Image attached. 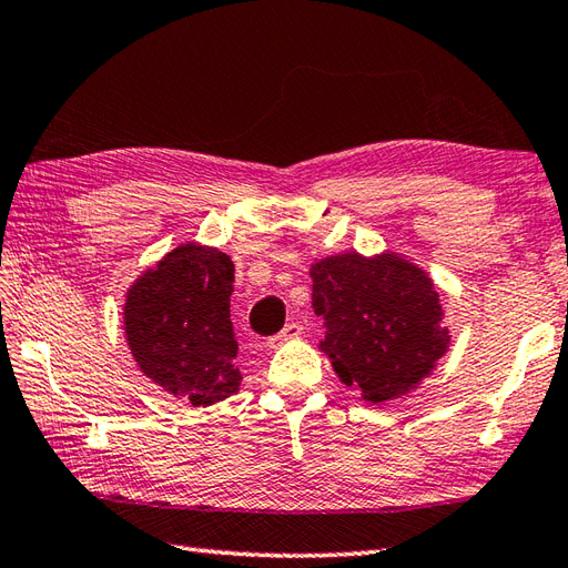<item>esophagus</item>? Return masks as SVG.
I'll return each mask as SVG.
<instances>
[{
  "label": "esophagus",
  "mask_w": 568,
  "mask_h": 568,
  "mask_svg": "<svg viewBox=\"0 0 568 568\" xmlns=\"http://www.w3.org/2000/svg\"><path fill=\"white\" fill-rule=\"evenodd\" d=\"M298 335H301V325L298 323H286V327H284L282 333H276L274 337L267 339V347L276 349V347H282L284 343H288V339H296Z\"/></svg>",
  "instance_id": "obj_1"
}]
</instances>
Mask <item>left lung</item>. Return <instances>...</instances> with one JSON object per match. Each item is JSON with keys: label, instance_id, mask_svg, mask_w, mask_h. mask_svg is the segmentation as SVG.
Masks as SVG:
<instances>
[{"label": "left lung", "instance_id": "1", "mask_svg": "<svg viewBox=\"0 0 568 568\" xmlns=\"http://www.w3.org/2000/svg\"><path fill=\"white\" fill-rule=\"evenodd\" d=\"M311 304L325 323L318 349L345 386L372 406L410 394L449 349L439 292L398 252L357 250L311 264Z\"/></svg>", "mask_w": 568, "mask_h": 568}]
</instances>
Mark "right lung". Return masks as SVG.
<instances>
[{"label": "right lung", "mask_w": 568, "mask_h": 568, "mask_svg": "<svg viewBox=\"0 0 568 568\" xmlns=\"http://www.w3.org/2000/svg\"><path fill=\"white\" fill-rule=\"evenodd\" d=\"M235 264L186 241L135 276L123 294V333L138 367L172 398L213 406L237 394L231 321Z\"/></svg>", "instance_id": "1"}]
</instances>
